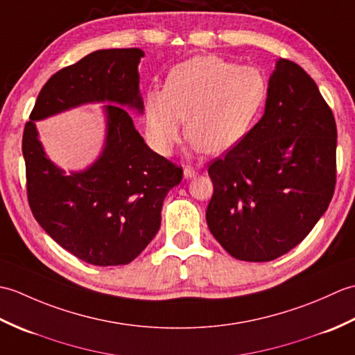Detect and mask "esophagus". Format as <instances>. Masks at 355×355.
Segmentation results:
<instances>
[{
  "mask_svg": "<svg viewBox=\"0 0 355 355\" xmlns=\"http://www.w3.org/2000/svg\"><path fill=\"white\" fill-rule=\"evenodd\" d=\"M198 175V171L191 168V166H186L184 168V178H195Z\"/></svg>",
  "mask_w": 355,
  "mask_h": 355,
  "instance_id": "34e87169",
  "label": "esophagus"
}]
</instances>
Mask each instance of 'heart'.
Returning <instances> with one entry per match:
<instances>
[{"mask_svg":"<svg viewBox=\"0 0 355 355\" xmlns=\"http://www.w3.org/2000/svg\"><path fill=\"white\" fill-rule=\"evenodd\" d=\"M267 99L266 76L218 56H195L173 67L164 88L143 97L149 145L169 155L186 131L193 146L224 153L244 139Z\"/></svg>","mask_w":355,"mask_h":355,"instance_id":"obj_1","label":"heart"}]
</instances>
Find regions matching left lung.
<instances>
[{"mask_svg":"<svg viewBox=\"0 0 355 355\" xmlns=\"http://www.w3.org/2000/svg\"><path fill=\"white\" fill-rule=\"evenodd\" d=\"M333 111L308 73L277 59L263 116L210 164L209 230L233 258L267 262L290 252L327 212L336 187Z\"/></svg>","mask_w":355,"mask_h":355,"instance_id":"8db88e82","label":"left lung"}]
</instances>
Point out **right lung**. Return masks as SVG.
I'll return each mask as SVG.
<instances>
[{
	"instance_id": "1",
	"label": "right lung",
	"mask_w": 355,
	"mask_h": 355,
	"mask_svg": "<svg viewBox=\"0 0 355 355\" xmlns=\"http://www.w3.org/2000/svg\"><path fill=\"white\" fill-rule=\"evenodd\" d=\"M140 49L97 50L65 67L37 96L22 135L27 197L47 235L92 266H125L145 250L162 224L166 195L183 169L150 149L131 114H143ZM87 103L104 105L101 154L85 170L65 173L53 164L35 121Z\"/></svg>"
}]
</instances>
